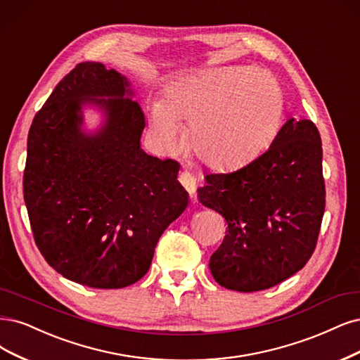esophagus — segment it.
<instances>
[{
  "mask_svg": "<svg viewBox=\"0 0 360 360\" xmlns=\"http://www.w3.org/2000/svg\"><path fill=\"white\" fill-rule=\"evenodd\" d=\"M179 181L181 183L183 188L189 192L192 200H195V191H196V179L188 171H183L180 172L179 176Z\"/></svg>",
  "mask_w": 360,
  "mask_h": 360,
  "instance_id": "esophagus-1",
  "label": "esophagus"
}]
</instances>
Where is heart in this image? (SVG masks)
<instances>
[{
	"instance_id": "heart-1",
	"label": "heart",
	"mask_w": 360,
	"mask_h": 360,
	"mask_svg": "<svg viewBox=\"0 0 360 360\" xmlns=\"http://www.w3.org/2000/svg\"><path fill=\"white\" fill-rule=\"evenodd\" d=\"M284 100L280 83L264 68L223 67L186 74L171 82L164 103L155 104L152 129L167 153L189 146L196 158L216 169L250 162L276 139Z\"/></svg>"
}]
</instances>
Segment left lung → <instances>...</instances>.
Instances as JSON below:
<instances>
[{
	"instance_id": "8db88e82",
	"label": "left lung",
	"mask_w": 360,
	"mask_h": 360,
	"mask_svg": "<svg viewBox=\"0 0 360 360\" xmlns=\"http://www.w3.org/2000/svg\"><path fill=\"white\" fill-rule=\"evenodd\" d=\"M321 140L308 119H289L268 150L228 174H207L198 200L226 220V235L210 257L220 286L269 289L311 257L325 213Z\"/></svg>"
}]
</instances>
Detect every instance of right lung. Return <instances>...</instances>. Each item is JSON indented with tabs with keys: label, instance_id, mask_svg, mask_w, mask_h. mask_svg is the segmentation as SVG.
Here are the masks:
<instances>
[{
	"label": "right lung",
	"instance_id": "obj_1",
	"mask_svg": "<svg viewBox=\"0 0 360 360\" xmlns=\"http://www.w3.org/2000/svg\"><path fill=\"white\" fill-rule=\"evenodd\" d=\"M129 82L100 62H82L35 115L23 198L37 247L56 272L95 289H120L150 268L160 235L188 207L177 160L140 147L143 108ZM86 103L103 128L81 131Z\"/></svg>",
	"mask_w": 360,
	"mask_h": 360
}]
</instances>
